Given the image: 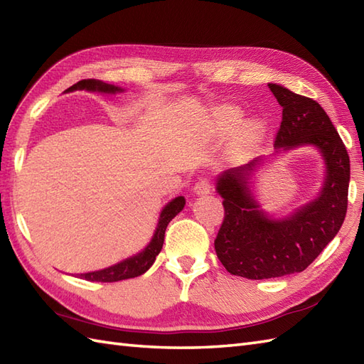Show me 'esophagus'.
Returning a JSON list of instances; mask_svg holds the SVG:
<instances>
[{"label":"esophagus","mask_w":364,"mask_h":364,"mask_svg":"<svg viewBox=\"0 0 364 364\" xmlns=\"http://www.w3.org/2000/svg\"><path fill=\"white\" fill-rule=\"evenodd\" d=\"M210 188H212L210 178H208V176H203V178H200L197 183H195L193 189L198 195H203V193H209Z\"/></svg>","instance_id":"obj_1"}]
</instances>
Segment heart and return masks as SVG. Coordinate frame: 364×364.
Instances as JSON below:
<instances>
[{
    "label": "heart",
    "mask_w": 364,
    "mask_h": 364,
    "mask_svg": "<svg viewBox=\"0 0 364 364\" xmlns=\"http://www.w3.org/2000/svg\"><path fill=\"white\" fill-rule=\"evenodd\" d=\"M240 119V110L234 107H225L220 110V121L225 127H234ZM259 124L257 123H249L245 126L243 132H241V136H243L245 141H252L258 135H259Z\"/></svg>",
    "instance_id": "b5f03b06"
}]
</instances>
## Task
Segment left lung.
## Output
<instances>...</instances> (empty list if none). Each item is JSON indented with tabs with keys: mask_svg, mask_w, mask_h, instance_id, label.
<instances>
[{
	"mask_svg": "<svg viewBox=\"0 0 364 364\" xmlns=\"http://www.w3.org/2000/svg\"><path fill=\"white\" fill-rule=\"evenodd\" d=\"M269 89L283 107L275 147L314 144L326 161L321 195L284 220L267 218L247 189L246 175L259 158L223 173L217 191L225 206L215 252L232 275L264 279L303 272L340 230L348 210L349 155L328 114L312 98L278 85Z\"/></svg>",
	"mask_w": 364,
	"mask_h": 364,
	"instance_id": "left-lung-1",
	"label": "left lung"
}]
</instances>
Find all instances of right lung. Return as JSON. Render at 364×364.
<instances>
[{
    "label": "right lung",
    "mask_w": 364,
    "mask_h": 364,
    "mask_svg": "<svg viewBox=\"0 0 364 364\" xmlns=\"http://www.w3.org/2000/svg\"><path fill=\"white\" fill-rule=\"evenodd\" d=\"M100 90V92H107V93H114L118 92L121 89L107 85V82H102L100 80H81L78 81L77 85H73L68 89V92L72 90ZM184 198L183 197H176L175 200H172L167 206L163 209L161 215H160V221H158L156 230L154 234V238L151 243L147 245V247L139 252L138 255L127 258L124 262H121L115 266H110L107 269H102V271H97V272H87V274H81L80 278H85L87 282H101V283H114V282H119V279H127V278H134V277H139L143 275L149 267H151L155 262L156 255L160 254V250L163 247L164 243V232L167 225H169L171 220L180 213L184 208Z\"/></svg>",
    "instance_id": "obj_1"
}]
</instances>
